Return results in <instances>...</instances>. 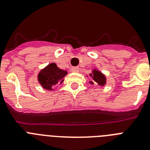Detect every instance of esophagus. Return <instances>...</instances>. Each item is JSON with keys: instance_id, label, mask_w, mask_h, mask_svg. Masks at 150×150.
Returning a JSON list of instances; mask_svg holds the SVG:
<instances>
[{"instance_id": "obj_1", "label": "esophagus", "mask_w": 150, "mask_h": 150, "mask_svg": "<svg viewBox=\"0 0 150 150\" xmlns=\"http://www.w3.org/2000/svg\"><path fill=\"white\" fill-rule=\"evenodd\" d=\"M79 71V67H73L72 68H71V71L74 73H78Z\"/></svg>"}]
</instances>
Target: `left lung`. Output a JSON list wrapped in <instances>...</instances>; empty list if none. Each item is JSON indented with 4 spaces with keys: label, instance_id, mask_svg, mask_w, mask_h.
Returning <instances> with one entry per match:
<instances>
[{
    "label": "left lung",
    "instance_id": "left-lung-1",
    "mask_svg": "<svg viewBox=\"0 0 150 150\" xmlns=\"http://www.w3.org/2000/svg\"><path fill=\"white\" fill-rule=\"evenodd\" d=\"M90 76L92 77L93 79V81H90V83L93 84L95 83H98V84L100 85V86H104L106 83V79L104 77V76L101 73H100L99 71H94L92 74H90Z\"/></svg>",
    "mask_w": 150,
    "mask_h": 150
}]
</instances>
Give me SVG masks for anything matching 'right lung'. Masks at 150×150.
<instances>
[{"mask_svg":"<svg viewBox=\"0 0 150 150\" xmlns=\"http://www.w3.org/2000/svg\"><path fill=\"white\" fill-rule=\"evenodd\" d=\"M67 71L59 69L55 63L49 64L40 71L38 75V79L41 86L46 89H52L57 83H62Z\"/></svg>","mask_w":150,"mask_h":150,"instance_id":"add662e5","label":"right lung"}]
</instances>
